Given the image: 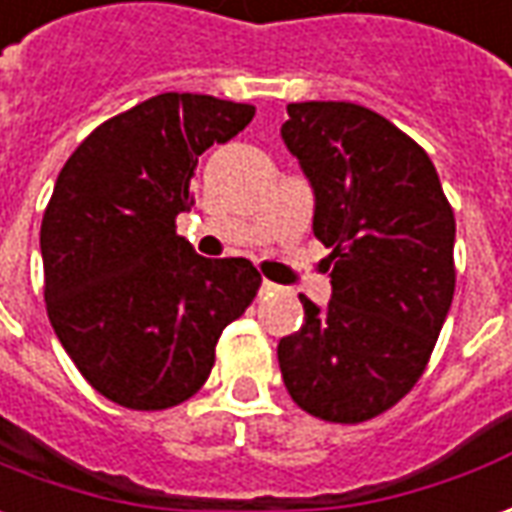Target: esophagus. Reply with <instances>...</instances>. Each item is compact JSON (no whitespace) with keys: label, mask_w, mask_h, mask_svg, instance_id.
I'll list each match as a JSON object with an SVG mask.
<instances>
[{"label":"esophagus","mask_w":512,"mask_h":512,"mask_svg":"<svg viewBox=\"0 0 512 512\" xmlns=\"http://www.w3.org/2000/svg\"><path fill=\"white\" fill-rule=\"evenodd\" d=\"M276 290H278V284H273V281H267V278H264L262 292H276Z\"/></svg>","instance_id":"obj_1"}]
</instances>
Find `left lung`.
I'll return each mask as SVG.
<instances>
[{
    "instance_id": "obj_1",
    "label": "left lung",
    "mask_w": 512,
    "mask_h": 512,
    "mask_svg": "<svg viewBox=\"0 0 512 512\" xmlns=\"http://www.w3.org/2000/svg\"><path fill=\"white\" fill-rule=\"evenodd\" d=\"M281 125L315 192L312 231L331 248V301L306 295L278 343L292 401L362 424L410 393L454 298V211L421 144L357 102H290Z\"/></svg>"
}]
</instances>
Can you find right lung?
<instances>
[{"mask_svg":"<svg viewBox=\"0 0 512 512\" xmlns=\"http://www.w3.org/2000/svg\"><path fill=\"white\" fill-rule=\"evenodd\" d=\"M253 105L158 94L102 122L69 155L41 222L44 301L100 396L169 410L214 368L222 329L256 298L248 259H206L175 234L197 155L245 130Z\"/></svg>","mask_w":512,"mask_h":512,"instance_id":"1","label":"right lung"}]
</instances>
